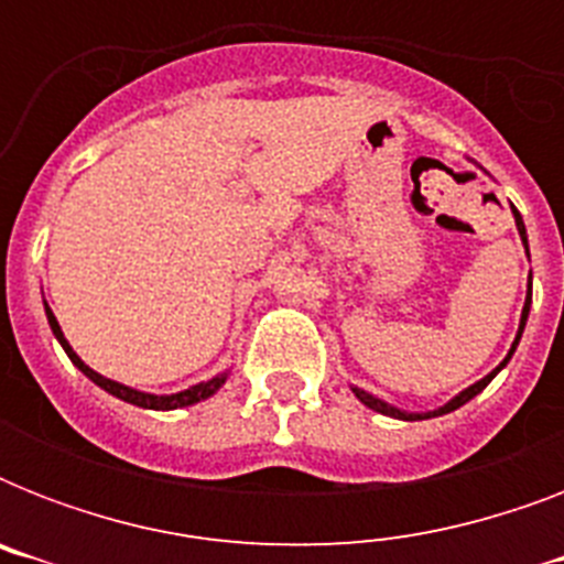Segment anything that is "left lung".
<instances>
[{"mask_svg": "<svg viewBox=\"0 0 564 564\" xmlns=\"http://www.w3.org/2000/svg\"><path fill=\"white\" fill-rule=\"evenodd\" d=\"M512 213H516V225H518V234H521V239H524V246H527V230H524V221H521V213L516 210V207H512ZM527 254H530V251H527ZM530 278H533V274H530ZM527 316H530V295H527V301H524V313H521V327H518V336H516V343H512V348H509V357H512V354H516V348H518V339H521V334H524V325H527ZM509 357L503 362H500L498 369L491 371V375H486L482 377V380H477V383L474 386H468V389H465V392H459L454 398V401L451 403H445V406H438V410H433V412H401V410H394V406H389V403L386 401H380V398H375V394H369V392H362V389H354V394H357V398H360L362 403H366V406H369V410H375V412H383V415H392V419H403V421H421V419H433V415H445V412H454V410H459V406H463V403H468L474 398V394H480L482 389H486V386L491 383V377L498 375L500 369H503V366H507L509 362Z\"/></svg>", "mask_w": 564, "mask_h": 564, "instance_id": "1", "label": "left lung"}]
</instances>
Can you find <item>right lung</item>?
I'll return each instance as SVG.
<instances>
[{
    "mask_svg": "<svg viewBox=\"0 0 564 564\" xmlns=\"http://www.w3.org/2000/svg\"><path fill=\"white\" fill-rule=\"evenodd\" d=\"M46 318H48V327H52V334L57 336V343L64 345V351L66 357L78 366V369L84 371V375L90 377L93 383L101 386L105 392L110 394H117V398H122V401L128 403H134V406H143V410H178V406H189V403H198L204 401V398H210L216 389H219L221 383H225V377L228 375H219V377H213V380H207V383H198V386H189V389H184V392L178 394H145V392H137V389H128V386L117 383V380H108V377H101L99 371H93L90 366H84L82 357L69 348V343L64 339V330H61V325H57V318L55 313L48 310L46 304Z\"/></svg>",
    "mask_w": 564,
    "mask_h": 564,
    "instance_id": "1",
    "label": "right lung"
}]
</instances>
